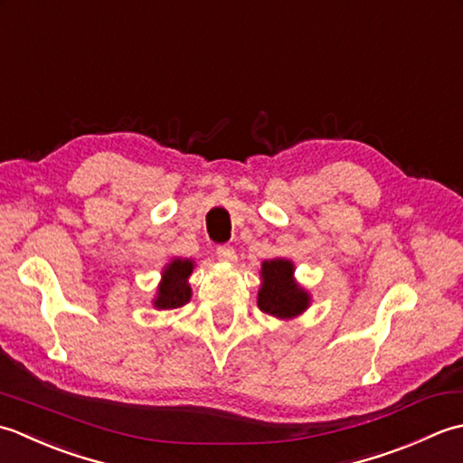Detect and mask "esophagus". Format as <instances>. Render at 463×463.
Listing matches in <instances>:
<instances>
[{"mask_svg": "<svg viewBox=\"0 0 463 463\" xmlns=\"http://www.w3.org/2000/svg\"><path fill=\"white\" fill-rule=\"evenodd\" d=\"M215 253H218V258L222 260V261H235V250L232 248V245H218V248H215Z\"/></svg>", "mask_w": 463, "mask_h": 463, "instance_id": "34e87169", "label": "esophagus"}]
</instances>
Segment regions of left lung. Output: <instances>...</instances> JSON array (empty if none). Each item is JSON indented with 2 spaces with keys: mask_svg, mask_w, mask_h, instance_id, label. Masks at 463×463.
I'll return each instance as SVG.
<instances>
[{
  "mask_svg": "<svg viewBox=\"0 0 463 463\" xmlns=\"http://www.w3.org/2000/svg\"><path fill=\"white\" fill-rule=\"evenodd\" d=\"M291 273H294V266L288 260L263 261V284L258 296V306L263 314L286 319L301 314L307 307L309 296L294 284Z\"/></svg>",
  "mask_w": 463,
  "mask_h": 463,
  "instance_id": "1",
  "label": "left lung"
}]
</instances>
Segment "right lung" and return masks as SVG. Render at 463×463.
Returning a JSON list of instances; mask_svg holds the SVG:
<instances>
[{"instance_id": "1", "label": "right lung", "mask_w": 463, "mask_h": 463, "mask_svg": "<svg viewBox=\"0 0 463 463\" xmlns=\"http://www.w3.org/2000/svg\"><path fill=\"white\" fill-rule=\"evenodd\" d=\"M194 269L190 260H174L164 271V281L159 286V294L156 299V307L174 309L182 307L185 301H190L192 289L187 286V278Z\"/></svg>"}]
</instances>
